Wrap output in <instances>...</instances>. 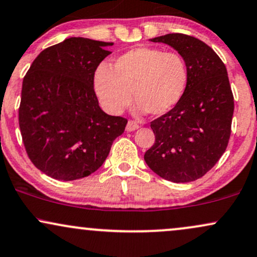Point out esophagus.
Here are the masks:
<instances>
[{"label": "esophagus", "instance_id": "1", "mask_svg": "<svg viewBox=\"0 0 257 257\" xmlns=\"http://www.w3.org/2000/svg\"><path fill=\"white\" fill-rule=\"evenodd\" d=\"M139 125L137 122H134V120H129L128 123H126V126H125V131L126 132H134L137 131V129H139Z\"/></svg>", "mask_w": 257, "mask_h": 257}]
</instances>
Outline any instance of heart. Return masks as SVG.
<instances>
[{"mask_svg": "<svg viewBox=\"0 0 257 257\" xmlns=\"http://www.w3.org/2000/svg\"><path fill=\"white\" fill-rule=\"evenodd\" d=\"M188 80L183 56L139 46L117 58L113 69L100 64L94 73V89L101 106L112 115L123 112L133 93L139 112L160 116L181 101Z\"/></svg>", "mask_w": 257, "mask_h": 257, "instance_id": "b5f03b06", "label": "heart"}]
</instances>
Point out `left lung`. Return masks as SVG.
I'll use <instances>...</instances> for the list:
<instances>
[{"label":"left lung","mask_w":257,"mask_h":257,"mask_svg":"<svg viewBox=\"0 0 257 257\" xmlns=\"http://www.w3.org/2000/svg\"><path fill=\"white\" fill-rule=\"evenodd\" d=\"M187 62L189 80L181 101L151 122L156 142L145 153L154 174L188 183L211 170L226 150L233 116V94L227 70L214 50L183 33L156 37Z\"/></svg>","instance_id":"8db88e82"}]
</instances>
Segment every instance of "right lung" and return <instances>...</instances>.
Listing matches in <instances>:
<instances>
[{
  "label": "right lung",
  "instance_id": "obj_1",
  "mask_svg": "<svg viewBox=\"0 0 257 257\" xmlns=\"http://www.w3.org/2000/svg\"><path fill=\"white\" fill-rule=\"evenodd\" d=\"M113 43L70 37L43 50L25 75L21 137L31 162L49 177L74 181L100 168L126 120L100 109L94 72Z\"/></svg>",
  "mask_w": 257,
  "mask_h": 257
}]
</instances>
